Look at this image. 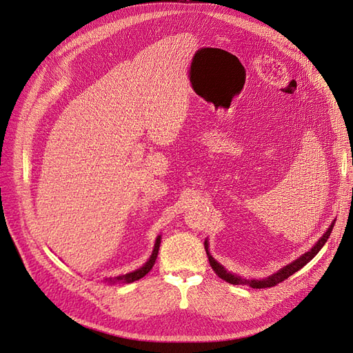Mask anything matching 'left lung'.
<instances>
[{
    "mask_svg": "<svg viewBox=\"0 0 353 353\" xmlns=\"http://www.w3.org/2000/svg\"><path fill=\"white\" fill-rule=\"evenodd\" d=\"M334 222H336V221H334ZM334 222L331 223L330 228L324 232V236L315 243V245H314V248H312L311 250L306 252L305 254H302L301 258H297V259L293 261L292 263H288V265L283 266V268H281L280 271H276L275 274H272V275H270V276H266V279H262V280H254V279H253V280H245V279H241V276H239L237 274L228 272L225 268H223V266H222L221 263H218L215 259L212 258V254L209 253V243H208V240L205 241V249H206V254H208V258H209V263H210V266H212V270L215 271V274L219 276V279H222L223 281H227V283L234 284V285H239V284H240V285H250L252 288L274 287V285H276L279 283L287 280L288 276L293 275L294 272H297L301 268H303V266H305L307 262H311V261L315 258V254H316L319 250H321L323 245L327 243L331 231H333Z\"/></svg>",
    "mask_w": 353,
    "mask_h": 353,
    "instance_id": "obj_1",
    "label": "left lung"
}]
</instances>
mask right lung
I'll return each mask as SVG.
<instances>
[{
  "instance_id": "add662e5",
  "label": "right lung",
  "mask_w": 353,
  "mask_h": 353,
  "mask_svg": "<svg viewBox=\"0 0 353 353\" xmlns=\"http://www.w3.org/2000/svg\"><path fill=\"white\" fill-rule=\"evenodd\" d=\"M159 248H160V236L157 237V240H156V244H154V249H153V253H152V256H150V259H148L140 270H135V271H132V272H130V274H125V275H119V276H116V279H105L108 280L109 283H117V281H122V283H134V281H137V280H140V279H143V276L145 275V274H148L150 272V270L153 268V265H154V262H156V259H157V253H159Z\"/></svg>"
}]
</instances>
